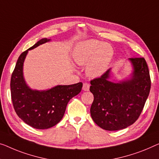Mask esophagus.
I'll return each instance as SVG.
<instances>
[{"mask_svg":"<svg viewBox=\"0 0 159 159\" xmlns=\"http://www.w3.org/2000/svg\"><path fill=\"white\" fill-rule=\"evenodd\" d=\"M90 89V84H88V83H84V85H83V90L85 91H89Z\"/></svg>","mask_w":159,"mask_h":159,"instance_id":"obj_1","label":"esophagus"}]
</instances>
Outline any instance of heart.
<instances>
[{"instance_id": "b5f03b06", "label": "heart", "mask_w": 159, "mask_h": 159, "mask_svg": "<svg viewBox=\"0 0 159 159\" xmlns=\"http://www.w3.org/2000/svg\"><path fill=\"white\" fill-rule=\"evenodd\" d=\"M113 54L110 44L96 40H87L77 44L73 52V59L79 66H88L89 77L101 76L107 70Z\"/></svg>"}]
</instances>
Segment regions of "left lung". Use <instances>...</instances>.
I'll return each instance as SVG.
<instances>
[{
  "instance_id": "1",
  "label": "left lung",
  "mask_w": 159,
  "mask_h": 159,
  "mask_svg": "<svg viewBox=\"0 0 159 159\" xmlns=\"http://www.w3.org/2000/svg\"><path fill=\"white\" fill-rule=\"evenodd\" d=\"M132 76L118 83L110 81L111 68L91 80L93 94L91 115L101 129L117 131L132 125L143 111L151 89L149 70L143 58H131Z\"/></svg>"
}]
</instances>
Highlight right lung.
<instances>
[{
	"label": "right lung",
	"instance_id": "obj_1",
	"mask_svg": "<svg viewBox=\"0 0 159 159\" xmlns=\"http://www.w3.org/2000/svg\"><path fill=\"white\" fill-rule=\"evenodd\" d=\"M50 39H42L34 46L23 52L11 75V91L13 108L18 117L34 129H47L62 119L67 104L81 91V82L72 85H58L47 91L32 90L23 78V66L29 50Z\"/></svg>",
	"mask_w": 159,
	"mask_h": 159
}]
</instances>
